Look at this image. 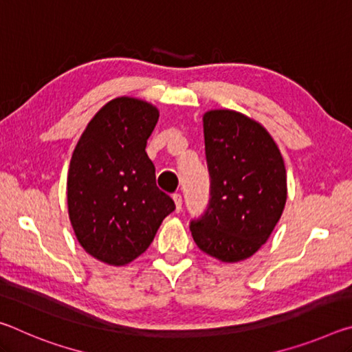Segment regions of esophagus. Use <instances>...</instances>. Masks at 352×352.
Returning a JSON list of instances; mask_svg holds the SVG:
<instances>
[{"label":"esophagus","mask_w":352,"mask_h":352,"mask_svg":"<svg viewBox=\"0 0 352 352\" xmlns=\"http://www.w3.org/2000/svg\"><path fill=\"white\" fill-rule=\"evenodd\" d=\"M172 199H174V204H175V211L180 212L182 211V205H183L182 195L180 194H174V195H172Z\"/></svg>","instance_id":"1"}]
</instances>
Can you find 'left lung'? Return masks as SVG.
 Here are the masks:
<instances>
[{
    "instance_id": "left-lung-1",
    "label": "left lung",
    "mask_w": 352,
    "mask_h": 352,
    "mask_svg": "<svg viewBox=\"0 0 352 352\" xmlns=\"http://www.w3.org/2000/svg\"><path fill=\"white\" fill-rule=\"evenodd\" d=\"M210 201L190 233L201 252L222 262L253 256L269 239L287 199L281 152L269 132L233 110L204 116Z\"/></svg>"
}]
</instances>
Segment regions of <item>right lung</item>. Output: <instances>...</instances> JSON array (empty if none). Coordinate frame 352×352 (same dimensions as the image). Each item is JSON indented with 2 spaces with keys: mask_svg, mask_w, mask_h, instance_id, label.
<instances>
[{
  "mask_svg": "<svg viewBox=\"0 0 352 352\" xmlns=\"http://www.w3.org/2000/svg\"><path fill=\"white\" fill-rule=\"evenodd\" d=\"M158 116L144 100L113 99L88 122L71 157V225L83 250L105 264L138 258L175 210L174 200L157 188L146 153Z\"/></svg>",
  "mask_w": 352,
  "mask_h": 352,
  "instance_id": "1",
  "label": "right lung"
}]
</instances>
